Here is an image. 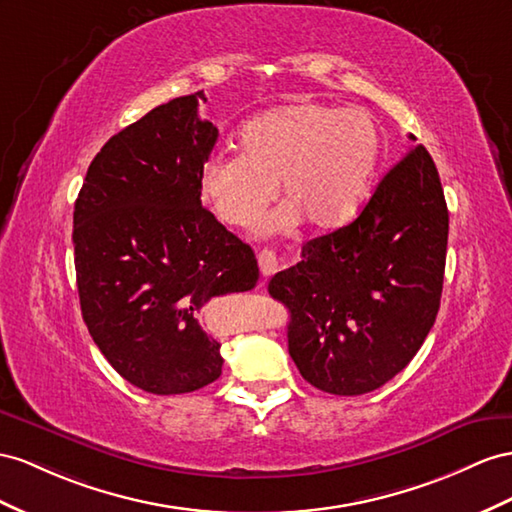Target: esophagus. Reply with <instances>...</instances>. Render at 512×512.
<instances>
[{"label":"esophagus","mask_w":512,"mask_h":512,"mask_svg":"<svg viewBox=\"0 0 512 512\" xmlns=\"http://www.w3.org/2000/svg\"><path fill=\"white\" fill-rule=\"evenodd\" d=\"M257 261H259V270H261V274H264V277H272V274L277 272V268H279L277 255H274V251H268V248H266V251L259 253Z\"/></svg>","instance_id":"1"}]
</instances>
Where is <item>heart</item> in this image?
Returning <instances> with one entry per match:
<instances>
[{
	"label": "heart",
	"mask_w": 512,
	"mask_h": 512,
	"mask_svg": "<svg viewBox=\"0 0 512 512\" xmlns=\"http://www.w3.org/2000/svg\"><path fill=\"white\" fill-rule=\"evenodd\" d=\"M381 155V131L370 112L318 101L279 106L240 129V155L216 153L199 173L205 205L229 227H253L277 194L285 201L270 229L307 220L335 229L368 199Z\"/></svg>",
	"instance_id": "obj_1"
}]
</instances>
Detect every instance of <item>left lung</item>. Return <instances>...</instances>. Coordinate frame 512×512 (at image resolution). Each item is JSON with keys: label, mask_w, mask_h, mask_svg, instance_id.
Returning a JSON list of instances; mask_svg holds the SVG:
<instances>
[{"label": "left lung", "mask_w": 512, "mask_h": 512, "mask_svg": "<svg viewBox=\"0 0 512 512\" xmlns=\"http://www.w3.org/2000/svg\"><path fill=\"white\" fill-rule=\"evenodd\" d=\"M445 248L441 179L415 144L350 225L309 240L298 264L268 283L290 309L287 348L305 381L361 396L402 372L435 324Z\"/></svg>", "instance_id": "8db88e82"}]
</instances>
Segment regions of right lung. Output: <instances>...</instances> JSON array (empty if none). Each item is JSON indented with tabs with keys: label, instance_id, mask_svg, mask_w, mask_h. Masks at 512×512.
<instances>
[{
	"label": "right lung",
	"instance_id": "1",
	"mask_svg": "<svg viewBox=\"0 0 512 512\" xmlns=\"http://www.w3.org/2000/svg\"><path fill=\"white\" fill-rule=\"evenodd\" d=\"M203 90L153 108L90 162L73 212L77 292L90 337L125 381L190 393L222 372L201 329L216 296L253 290V248L201 205L199 173L218 129Z\"/></svg>",
	"mask_w": 512,
	"mask_h": 512
}]
</instances>
